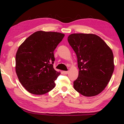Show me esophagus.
Listing matches in <instances>:
<instances>
[{"label": "esophagus", "instance_id": "esophagus-1", "mask_svg": "<svg viewBox=\"0 0 124 124\" xmlns=\"http://www.w3.org/2000/svg\"><path fill=\"white\" fill-rule=\"evenodd\" d=\"M63 73L64 74H67L68 73V71H63Z\"/></svg>", "mask_w": 124, "mask_h": 124}]
</instances>
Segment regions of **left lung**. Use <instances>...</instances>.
Instances as JSON below:
<instances>
[{"instance_id":"left-lung-1","label":"left lung","mask_w":124,"mask_h":124,"mask_svg":"<svg viewBox=\"0 0 124 124\" xmlns=\"http://www.w3.org/2000/svg\"><path fill=\"white\" fill-rule=\"evenodd\" d=\"M68 41L78 58L79 69L74 89L86 97L100 94L107 86L114 70L112 49L98 35L74 33Z\"/></svg>"}]
</instances>
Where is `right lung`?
Segmentation results:
<instances>
[{"label":"right lung","instance_id":"add662e5","mask_svg":"<svg viewBox=\"0 0 124 124\" xmlns=\"http://www.w3.org/2000/svg\"><path fill=\"white\" fill-rule=\"evenodd\" d=\"M64 37L63 33L39 31L18 47L15 70L22 85L29 93L41 95L55 86L61 73L54 70V51Z\"/></svg>","mask_w":124,"mask_h":124}]
</instances>
